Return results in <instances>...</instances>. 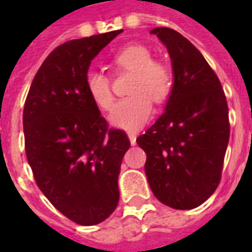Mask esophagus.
<instances>
[{"instance_id": "obj_1", "label": "esophagus", "mask_w": 252, "mask_h": 252, "mask_svg": "<svg viewBox=\"0 0 252 252\" xmlns=\"http://www.w3.org/2000/svg\"><path fill=\"white\" fill-rule=\"evenodd\" d=\"M128 137H129V142H131L132 146L136 144V135L135 133H128Z\"/></svg>"}]
</instances>
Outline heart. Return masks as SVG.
I'll use <instances>...</instances> for the list:
<instances>
[{
	"label": "heart",
	"instance_id": "obj_1",
	"mask_svg": "<svg viewBox=\"0 0 252 252\" xmlns=\"http://www.w3.org/2000/svg\"><path fill=\"white\" fill-rule=\"evenodd\" d=\"M116 72H132L128 85V95L116 104L110 115L115 126L126 131L140 129L153 113V101L162 104L170 97L173 77L169 67L154 61L147 47L131 44L123 47L110 59ZM89 98L101 110H110L115 95L110 78L99 71H90L85 79Z\"/></svg>",
	"mask_w": 252,
	"mask_h": 252
}]
</instances>
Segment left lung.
<instances>
[{
  "label": "left lung",
  "mask_w": 252,
  "mask_h": 252,
  "mask_svg": "<svg viewBox=\"0 0 252 252\" xmlns=\"http://www.w3.org/2000/svg\"><path fill=\"white\" fill-rule=\"evenodd\" d=\"M167 47L174 85L164 113L136 142L144 150L148 184L162 204L193 209L221 180L229 140V119L220 79L186 37L166 27L154 28Z\"/></svg>",
  "instance_id": "8db88e82"
}]
</instances>
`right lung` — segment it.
Instances as JSON below:
<instances>
[{
	"instance_id": "add662e5",
	"label": "right lung",
	"mask_w": 252,
	"mask_h": 252,
	"mask_svg": "<svg viewBox=\"0 0 252 252\" xmlns=\"http://www.w3.org/2000/svg\"><path fill=\"white\" fill-rule=\"evenodd\" d=\"M123 31L57 47L32 81L23 112L25 154L39 189L81 225L104 221L119 204V174L131 146L109 128L89 98L85 79L94 57Z\"/></svg>"
}]
</instances>
